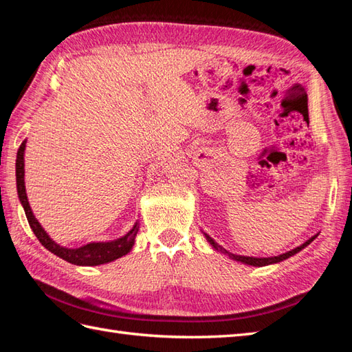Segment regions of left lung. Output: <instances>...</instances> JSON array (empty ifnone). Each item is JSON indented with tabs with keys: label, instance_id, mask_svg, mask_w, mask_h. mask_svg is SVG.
<instances>
[{
	"label": "left lung",
	"instance_id": "1",
	"mask_svg": "<svg viewBox=\"0 0 352 352\" xmlns=\"http://www.w3.org/2000/svg\"><path fill=\"white\" fill-rule=\"evenodd\" d=\"M204 236H206V239H207V242L210 243L213 248L216 250V251H219V252H222V254H226V256H228L231 260H236V261H241V263H243V265H250V266H257V267H260V266H267V265H274V263H280V261H283V260H286V258H289V257H292V256H295L296 252H300L301 250H304L305 246L307 245H310L313 241H315V239L318 237V234H315V236H311L307 242H304L302 245H300V246H296L295 250H292V251H287V252H284V254H280V256H275V257H248V256H237V254H233V252H230V251H227L226 248H222V246L219 245V243H216L213 239L208 236L207 233H203Z\"/></svg>",
	"mask_w": 352,
	"mask_h": 352
}]
</instances>
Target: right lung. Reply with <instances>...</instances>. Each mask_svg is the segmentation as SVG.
Listing matches in <instances>:
<instances>
[{"label": "right lung", "mask_w": 352, "mask_h": 352, "mask_svg": "<svg viewBox=\"0 0 352 352\" xmlns=\"http://www.w3.org/2000/svg\"><path fill=\"white\" fill-rule=\"evenodd\" d=\"M25 144L27 140H24L21 144L18 154H16V189H18V197L22 207H24V212L27 216V221L32 227L33 233L36 237L39 239V242L51 251L52 254H56L57 257H60L66 261H69L72 265L77 266H98L104 263H110L119 257L129 254L134 245V239H136V234L139 231V222H136L133 226V228L126 233L125 236L115 239V241H109V242H91L86 243L80 248H65V246H60L56 243L52 239L48 236L47 231L42 228L39 221L36 219V216L32 212V207L28 204V198H27V192H25V182H24V153H25Z\"/></svg>", "instance_id": "obj_1"}]
</instances>
